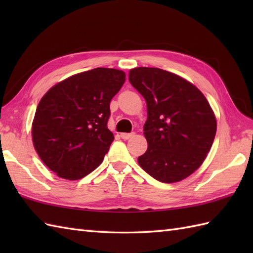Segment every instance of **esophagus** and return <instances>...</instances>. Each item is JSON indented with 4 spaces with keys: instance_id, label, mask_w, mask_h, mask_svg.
<instances>
[{
    "instance_id": "34e87169",
    "label": "esophagus",
    "mask_w": 253,
    "mask_h": 253,
    "mask_svg": "<svg viewBox=\"0 0 253 253\" xmlns=\"http://www.w3.org/2000/svg\"><path fill=\"white\" fill-rule=\"evenodd\" d=\"M133 136H135V132H130V133L123 132V133H121V137H122V139H124V140H127V139H129Z\"/></svg>"
}]
</instances>
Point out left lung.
I'll return each instance as SVG.
<instances>
[{
  "instance_id": "1",
  "label": "left lung",
  "mask_w": 253,
  "mask_h": 253,
  "mask_svg": "<svg viewBox=\"0 0 253 253\" xmlns=\"http://www.w3.org/2000/svg\"><path fill=\"white\" fill-rule=\"evenodd\" d=\"M129 83L147 102L142 169L165 184L187 178L200 168L216 133V118L196 85L153 67L130 69Z\"/></svg>"
}]
</instances>
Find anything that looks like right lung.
I'll list each match as a JSON object with an SVG mask.
<instances>
[{
    "instance_id": "1",
    "label": "right lung",
    "mask_w": 253,
    "mask_h": 253,
    "mask_svg": "<svg viewBox=\"0 0 253 253\" xmlns=\"http://www.w3.org/2000/svg\"><path fill=\"white\" fill-rule=\"evenodd\" d=\"M114 68H94L56 84L42 96L32 122V142L47 168L76 180L102 163L114 140L107 128L110 102L125 83Z\"/></svg>"
}]
</instances>
